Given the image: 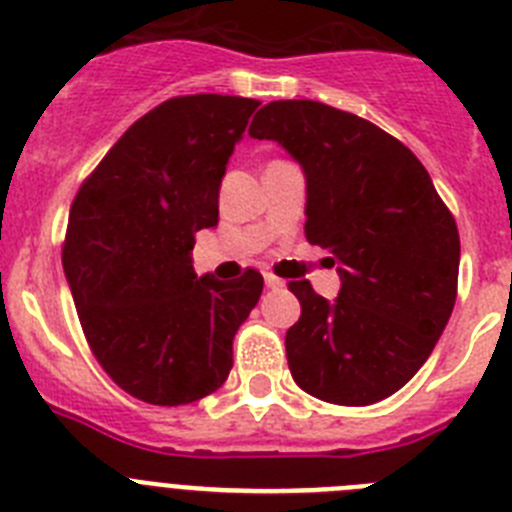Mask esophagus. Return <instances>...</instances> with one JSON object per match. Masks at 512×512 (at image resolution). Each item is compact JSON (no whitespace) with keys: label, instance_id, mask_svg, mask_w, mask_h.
Wrapping results in <instances>:
<instances>
[{"label":"esophagus","instance_id":"esophagus-1","mask_svg":"<svg viewBox=\"0 0 512 512\" xmlns=\"http://www.w3.org/2000/svg\"><path fill=\"white\" fill-rule=\"evenodd\" d=\"M264 282H266V287H269V289H282L284 287V279L274 277V274H264Z\"/></svg>","mask_w":512,"mask_h":512}]
</instances>
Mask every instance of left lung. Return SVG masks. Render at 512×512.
I'll return each mask as SVG.
<instances>
[{
    "mask_svg": "<svg viewBox=\"0 0 512 512\" xmlns=\"http://www.w3.org/2000/svg\"><path fill=\"white\" fill-rule=\"evenodd\" d=\"M248 135L277 140L305 171L312 246L341 292L289 282L302 315L284 346L292 379L333 405H372L413 379L449 323L459 230L415 153L374 122L312 99L261 107Z\"/></svg>",
    "mask_w": 512,
    "mask_h": 512,
    "instance_id": "obj_1",
    "label": "left lung"
}]
</instances>
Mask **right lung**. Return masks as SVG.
<instances>
[{
	"label": "right lung",
	"instance_id": "obj_1",
	"mask_svg": "<svg viewBox=\"0 0 512 512\" xmlns=\"http://www.w3.org/2000/svg\"><path fill=\"white\" fill-rule=\"evenodd\" d=\"M261 102L187 94L135 120L71 205L63 241L81 328L117 387L148 405H189L223 387L233 338L264 277L192 269L194 233L217 225L225 166Z\"/></svg>",
	"mask_w": 512,
	"mask_h": 512
}]
</instances>
